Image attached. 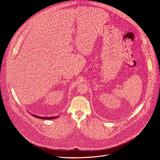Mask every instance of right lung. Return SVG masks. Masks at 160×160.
<instances>
[{"instance_id": "1", "label": "right lung", "mask_w": 160, "mask_h": 160, "mask_svg": "<svg viewBox=\"0 0 160 160\" xmlns=\"http://www.w3.org/2000/svg\"><path fill=\"white\" fill-rule=\"evenodd\" d=\"M33 117H35V118H39V119H43V120H52V119H55L56 118H58V117H38V116H37V115H32Z\"/></svg>"}]
</instances>
